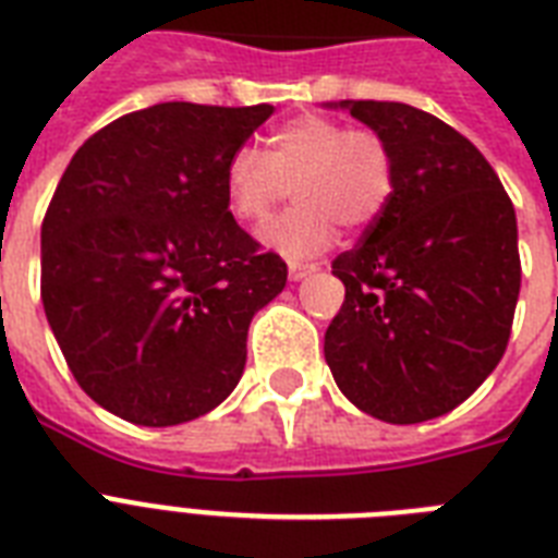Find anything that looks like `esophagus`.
<instances>
[{
  "label": "esophagus",
  "instance_id": "1",
  "mask_svg": "<svg viewBox=\"0 0 558 558\" xmlns=\"http://www.w3.org/2000/svg\"><path fill=\"white\" fill-rule=\"evenodd\" d=\"M313 271H318L315 263H298V260L289 263V280H301L306 278V275H313Z\"/></svg>",
  "mask_w": 558,
  "mask_h": 558
}]
</instances>
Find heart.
I'll return each instance as SVG.
<instances>
[{
	"label": "heart",
	"mask_w": 558,
	"mask_h": 558,
	"mask_svg": "<svg viewBox=\"0 0 558 558\" xmlns=\"http://www.w3.org/2000/svg\"><path fill=\"white\" fill-rule=\"evenodd\" d=\"M226 202L240 222L257 226L295 187L298 202L260 231L283 257H310L336 240V226L367 228L388 208L397 165L390 144L373 130L336 118L298 116L275 126L266 153L240 147L226 165Z\"/></svg>",
	"instance_id": "b5f03b06"
}]
</instances>
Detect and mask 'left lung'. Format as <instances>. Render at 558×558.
Here are the masks:
<instances>
[{
    "label": "left lung",
    "mask_w": 558,
    "mask_h": 558,
    "mask_svg": "<svg viewBox=\"0 0 558 558\" xmlns=\"http://www.w3.org/2000/svg\"><path fill=\"white\" fill-rule=\"evenodd\" d=\"M332 109L390 144L397 185L332 260L344 304L324 359L344 397L393 425L449 414L501 362L521 289L515 208L493 165L440 118L397 100Z\"/></svg>",
    "instance_id": "left-lung-1"
}]
</instances>
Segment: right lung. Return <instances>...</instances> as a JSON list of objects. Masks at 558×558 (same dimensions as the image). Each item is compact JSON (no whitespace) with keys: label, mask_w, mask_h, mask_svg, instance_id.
<instances>
[{"label":"right lung","mask_w":558,"mask_h":558,"mask_svg":"<svg viewBox=\"0 0 558 558\" xmlns=\"http://www.w3.org/2000/svg\"><path fill=\"white\" fill-rule=\"evenodd\" d=\"M275 112L170 100L74 153L43 219V306L74 379L109 414L179 425L236 388L254 313L287 263L236 226L226 165Z\"/></svg>","instance_id":"1"}]
</instances>
